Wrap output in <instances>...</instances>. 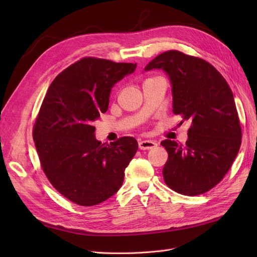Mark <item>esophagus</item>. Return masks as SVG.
Segmentation results:
<instances>
[{
  "instance_id": "1",
  "label": "esophagus",
  "mask_w": 257,
  "mask_h": 257,
  "mask_svg": "<svg viewBox=\"0 0 257 257\" xmlns=\"http://www.w3.org/2000/svg\"><path fill=\"white\" fill-rule=\"evenodd\" d=\"M139 147L141 150H152L157 147V143L155 141H141Z\"/></svg>"
}]
</instances>
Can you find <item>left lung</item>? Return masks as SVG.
Returning <instances> with one entry per match:
<instances>
[{
  "instance_id": "1",
  "label": "left lung",
  "mask_w": 257,
  "mask_h": 257,
  "mask_svg": "<svg viewBox=\"0 0 257 257\" xmlns=\"http://www.w3.org/2000/svg\"><path fill=\"white\" fill-rule=\"evenodd\" d=\"M151 70L168 75L173 112L191 121L184 146L161 142L169 154L165 182L182 195L203 194L223 179L239 150L241 129L233 93L210 63L179 51L160 54L145 67Z\"/></svg>"
}]
</instances>
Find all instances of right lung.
<instances>
[{"label":"right lung","mask_w":257,"mask_h":257,"mask_svg":"<svg viewBox=\"0 0 257 257\" xmlns=\"http://www.w3.org/2000/svg\"><path fill=\"white\" fill-rule=\"evenodd\" d=\"M137 63L83 58L51 83L33 129L40 164L52 185L65 198L92 206L113 196L139 144L125 137L102 144L93 121L108 109L112 87Z\"/></svg>","instance_id":"right-lung-1"}]
</instances>
